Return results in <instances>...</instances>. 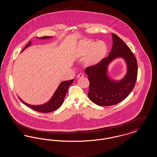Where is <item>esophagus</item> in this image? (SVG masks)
<instances>
[{
  "instance_id": "esophagus-1",
  "label": "esophagus",
  "mask_w": 157,
  "mask_h": 157,
  "mask_svg": "<svg viewBox=\"0 0 157 157\" xmlns=\"http://www.w3.org/2000/svg\"><path fill=\"white\" fill-rule=\"evenodd\" d=\"M84 76V75L82 74V73H80V74H79L78 75H77V78H81V77H83Z\"/></svg>"
}]
</instances>
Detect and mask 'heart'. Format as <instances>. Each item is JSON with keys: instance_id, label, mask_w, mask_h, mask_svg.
I'll return each mask as SVG.
<instances>
[{"instance_id": "b5f03b06", "label": "heart", "mask_w": 157, "mask_h": 157, "mask_svg": "<svg viewBox=\"0 0 157 157\" xmlns=\"http://www.w3.org/2000/svg\"><path fill=\"white\" fill-rule=\"evenodd\" d=\"M108 46L102 41L92 40H81L76 46V54L78 58L84 59L88 67H95L104 59L108 52Z\"/></svg>"}]
</instances>
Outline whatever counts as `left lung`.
I'll use <instances>...</instances> for the list:
<instances>
[{
	"mask_svg": "<svg viewBox=\"0 0 157 157\" xmlns=\"http://www.w3.org/2000/svg\"><path fill=\"white\" fill-rule=\"evenodd\" d=\"M113 44L109 56L97 66L85 69L88 76L90 88L88 97L95 104L107 106L117 104L125 99L134 88L138 74L137 61L125 42L112 33ZM118 57L124 58L127 63V74L119 82L111 80L107 75V66Z\"/></svg>",
	"mask_w": 157,
	"mask_h": 157,
	"instance_id": "left-lung-1",
	"label": "left lung"
}]
</instances>
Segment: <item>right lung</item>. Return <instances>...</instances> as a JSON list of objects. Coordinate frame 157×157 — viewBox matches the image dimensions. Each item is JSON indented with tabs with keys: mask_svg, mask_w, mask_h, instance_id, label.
Returning <instances> with one entry per match:
<instances>
[{
	"mask_svg": "<svg viewBox=\"0 0 157 157\" xmlns=\"http://www.w3.org/2000/svg\"><path fill=\"white\" fill-rule=\"evenodd\" d=\"M51 37H52L44 36V37H39V39H45L48 38L49 39ZM30 45H31V42L29 41V43L26 45L25 48L23 49L22 52L28 47H29ZM73 82H74V79L61 82L58 88H57V90H56V91L55 92L52 97L51 98V99L48 102H46L44 104L40 105H31L25 102L20 98L19 97V98L24 104L26 105V106H28V107H29L30 108L36 111L42 112V113L53 112L54 111H56L58 108H59L60 106L63 104L65 97L67 93L68 88L73 83Z\"/></svg>",
	"mask_w": 157,
	"mask_h": 157,
	"instance_id": "obj_1",
	"label": "right lung"
}]
</instances>
